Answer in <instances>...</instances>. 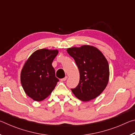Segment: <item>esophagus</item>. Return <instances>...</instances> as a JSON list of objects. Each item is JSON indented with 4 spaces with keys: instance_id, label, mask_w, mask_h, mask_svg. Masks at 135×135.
<instances>
[{
    "instance_id": "obj_1",
    "label": "esophagus",
    "mask_w": 135,
    "mask_h": 135,
    "mask_svg": "<svg viewBox=\"0 0 135 135\" xmlns=\"http://www.w3.org/2000/svg\"><path fill=\"white\" fill-rule=\"evenodd\" d=\"M68 79V77L67 76H65L64 78H63V79H61V81H65L66 80H67Z\"/></svg>"
}]
</instances>
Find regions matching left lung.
Instances as JSON below:
<instances>
[{"mask_svg": "<svg viewBox=\"0 0 135 135\" xmlns=\"http://www.w3.org/2000/svg\"><path fill=\"white\" fill-rule=\"evenodd\" d=\"M67 51L74 58L80 72L79 84L71 89L73 93L83 101L95 99L108 84V61L99 49L92 46L71 47Z\"/></svg>", "mask_w": 135, "mask_h": 135, "instance_id": "1", "label": "left lung"}]
</instances>
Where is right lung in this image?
Here are the masks:
<instances>
[{
	"label": "right lung",
	"mask_w": 135,
	"mask_h": 135,
	"mask_svg": "<svg viewBox=\"0 0 135 135\" xmlns=\"http://www.w3.org/2000/svg\"><path fill=\"white\" fill-rule=\"evenodd\" d=\"M58 53V50H37L25 63L21 73V84L26 94L33 100H44L59 81L52 65Z\"/></svg>",
	"instance_id": "right-lung-1"
}]
</instances>
